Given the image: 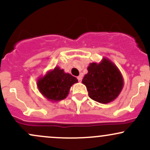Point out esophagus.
<instances>
[{"label":"esophagus","mask_w":150,"mask_h":150,"mask_svg":"<svg viewBox=\"0 0 150 150\" xmlns=\"http://www.w3.org/2000/svg\"><path fill=\"white\" fill-rule=\"evenodd\" d=\"M78 81L80 82V83H81V81H82V76H78Z\"/></svg>","instance_id":"34e87169"}]
</instances>
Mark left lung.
<instances>
[{"instance_id": "1", "label": "left lung", "mask_w": 150, "mask_h": 150, "mask_svg": "<svg viewBox=\"0 0 150 150\" xmlns=\"http://www.w3.org/2000/svg\"><path fill=\"white\" fill-rule=\"evenodd\" d=\"M83 83L92 100L108 104L118 97L124 86V80L118 67L107 57L99 63L91 62Z\"/></svg>"}]
</instances>
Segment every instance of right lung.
<instances>
[{
    "instance_id": "right-lung-1",
    "label": "right lung",
    "mask_w": 150,
    "mask_h": 150,
    "mask_svg": "<svg viewBox=\"0 0 150 150\" xmlns=\"http://www.w3.org/2000/svg\"><path fill=\"white\" fill-rule=\"evenodd\" d=\"M78 82L75 77L56 66L38 79L37 86L42 96L54 103L66 98L72 85Z\"/></svg>"
}]
</instances>
